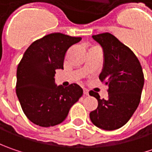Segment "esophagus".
<instances>
[{
    "label": "esophagus",
    "mask_w": 152,
    "mask_h": 152,
    "mask_svg": "<svg viewBox=\"0 0 152 152\" xmlns=\"http://www.w3.org/2000/svg\"><path fill=\"white\" fill-rule=\"evenodd\" d=\"M83 91H84V95H85V96H88V95H89V91H88L87 89L84 88V89H83Z\"/></svg>",
    "instance_id": "1"
}]
</instances>
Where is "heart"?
Returning <instances> with one entry per match:
<instances>
[{"label":"heart","instance_id":"b5f03b06","mask_svg":"<svg viewBox=\"0 0 152 152\" xmlns=\"http://www.w3.org/2000/svg\"><path fill=\"white\" fill-rule=\"evenodd\" d=\"M96 47H98V46H96ZM96 47H93V48H96ZM93 48H92V49H93Z\"/></svg>","mask_w":152,"mask_h":152}]
</instances>
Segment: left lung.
Segmentation results:
<instances>
[{"label":"left lung","instance_id":"1","mask_svg":"<svg viewBox=\"0 0 152 152\" xmlns=\"http://www.w3.org/2000/svg\"><path fill=\"white\" fill-rule=\"evenodd\" d=\"M104 51V68L99 79L108 85V98L101 99L95 91L98 107L90 113L91 122L105 129L114 130L126 124L137 109L144 86V73L137 56L110 33L92 36Z\"/></svg>","mask_w":152,"mask_h":152}]
</instances>
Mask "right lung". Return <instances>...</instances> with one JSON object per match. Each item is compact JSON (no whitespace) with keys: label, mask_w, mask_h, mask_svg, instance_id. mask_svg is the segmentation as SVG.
Listing matches in <instances>:
<instances>
[{"label":"right lung","mask_w":152,"mask_h":152,"mask_svg":"<svg viewBox=\"0 0 152 152\" xmlns=\"http://www.w3.org/2000/svg\"><path fill=\"white\" fill-rule=\"evenodd\" d=\"M53 33L34 41L24 52L17 69L16 93L26 117L36 125L50 127L62 123L71 107L83 95L77 84L56 86V69H63L68 48L80 41Z\"/></svg>","instance_id":"1"}]
</instances>
